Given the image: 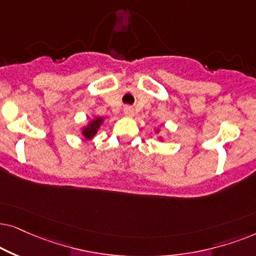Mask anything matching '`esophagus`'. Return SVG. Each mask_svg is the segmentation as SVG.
<instances>
[{
	"label": "esophagus",
	"mask_w": 256,
	"mask_h": 256,
	"mask_svg": "<svg viewBox=\"0 0 256 256\" xmlns=\"http://www.w3.org/2000/svg\"><path fill=\"white\" fill-rule=\"evenodd\" d=\"M124 114L126 116V117H134V108H132L131 106H125L124 108Z\"/></svg>",
	"instance_id": "obj_1"
}]
</instances>
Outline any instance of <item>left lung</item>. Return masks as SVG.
<instances>
[{"label": "left lung", "mask_w": 256, "mask_h": 256, "mask_svg": "<svg viewBox=\"0 0 256 256\" xmlns=\"http://www.w3.org/2000/svg\"><path fill=\"white\" fill-rule=\"evenodd\" d=\"M154 132H156V134H159V132H160V128H156V130H154ZM158 140H160V142H162L164 140V138L162 137H160V136H159V137H158Z\"/></svg>", "instance_id": "1"}]
</instances>
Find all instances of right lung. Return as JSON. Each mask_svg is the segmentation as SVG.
I'll list each match as a JSON object with an SVG mask.
<instances>
[{"label": "right lung", "instance_id": "obj_1", "mask_svg": "<svg viewBox=\"0 0 256 256\" xmlns=\"http://www.w3.org/2000/svg\"><path fill=\"white\" fill-rule=\"evenodd\" d=\"M105 118L103 117H94L92 119L88 122L86 125H84L83 128H80V134L83 136L84 139L86 140H91V139L94 138V136L97 134L98 130L100 128V126L104 124Z\"/></svg>", "mask_w": 256, "mask_h": 256}]
</instances>
